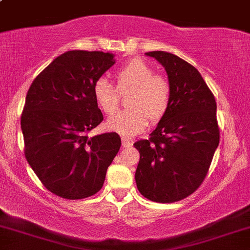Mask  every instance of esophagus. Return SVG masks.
Returning <instances> with one entry per match:
<instances>
[{
    "label": "esophagus",
    "mask_w": 250,
    "mask_h": 250,
    "mask_svg": "<svg viewBox=\"0 0 250 250\" xmlns=\"http://www.w3.org/2000/svg\"><path fill=\"white\" fill-rule=\"evenodd\" d=\"M122 146H123V147H125V148H129V147H131V146H133V143L129 141V140L125 139V137H122Z\"/></svg>",
    "instance_id": "34e87169"
}]
</instances>
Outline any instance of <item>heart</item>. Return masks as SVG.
<instances>
[{
    "label": "heart",
    "instance_id": "heart-1",
    "mask_svg": "<svg viewBox=\"0 0 250 250\" xmlns=\"http://www.w3.org/2000/svg\"><path fill=\"white\" fill-rule=\"evenodd\" d=\"M154 74L153 68L140 59L130 60L116 70L117 89L130 90L127 100L129 109L109 116L105 122L108 129L123 137H133L147 128L148 119L157 122L166 115L170 104V84ZM93 95L103 113L115 110L117 91L105 77H100L94 83Z\"/></svg>",
    "mask_w": 250,
    "mask_h": 250
}]
</instances>
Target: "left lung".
<instances>
[{"instance_id": "obj_1", "label": "left lung", "mask_w": 250, "mask_h": 250, "mask_svg": "<svg viewBox=\"0 0 250 250\" xmlns=\"http://www.w3.org/2000/svg\"><path fill=\"white\" fill-rule=\"evenodd\" d=\"M165 68L170 104L150 139L134 143L139 150L135 181L154 202H175L193 194L213 160L220 141L216 102L196 68L167 51H150Z\"/></svg>"}]
</instances>
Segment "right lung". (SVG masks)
Masks as SVG:
<instances>
[{
  "mask_svg": "<svg viewBox=\"0 0 250 250\" xmlns=\"http://www.w3.org/2000/svg\"><path fill=\"white\" fill-rule=\"evenodd\" d=\"M114 64L111 53L67 51L28 90L21 117L25 159L44 187L63 199L96 194L121 147L116 133L87 135L103 120L93 85Z\"/></svg>",
  "mask_w": 250,
  "mask_h": 250,
  "instance_id": "1",
  "label": "right lung"
}]
</instances>
